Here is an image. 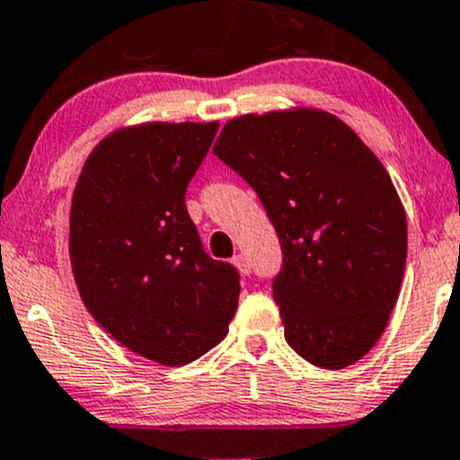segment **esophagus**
Returning <instances> with one entry per match:
<instances>
[{
	"instance_id": "34e87169",
	"label": "esophagus",
	"mask_w": 460,
	"mask_h": 460,
	"mask_svg": "<svg viewBox=\"0 0 460 460\" xmlns=\"http://www.w3.org/2000/svg\"><path fill=\"white\" fill-rule=\"evenodd\" d=\"M234 264L238 267V271L243 273V276H249L252 273V267H249V260L243 256V253H238V256H234Z\"/></svg>"
}]
</instances>
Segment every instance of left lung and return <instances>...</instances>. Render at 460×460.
Here are the masks:
<instances>
[{"mask_svg": "<svg viewBox=\"0 0 460 460\" xmlns=\"http://www.w3.org/2000/svg\"><path fill=\"white\" fill-rule=\"evenodd\" d=\"M213 153L258 193L280 240L285 341L316 367L354 365L383 336L405 273L407 220L385 166L316 109L229 119Z\"/></svg>", "mask_w": 460, "mask_h": 460, "instance_id": "8db88e82", "label": "left lung"}]
</instances>
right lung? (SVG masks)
I'll return each instance as SVG.
<instances>
[{
  "label": "right lung",
  "mask_w": 460,
  "mask_h": 460,
  "mask_svg": "<svg viewBox=\"0 0 460 460\" xmlns=\"http://www.w3.org/2000/svg\"><path fill=\"white\" fill-rule=\"evenodd\" d=\"M217 122L119 128L84 162L71 204L73 276L127 349L180 367L229 332L240 273L202 249L184 193Z\"/></svg>",
  "instance_id": "1"
}]
</instances>
